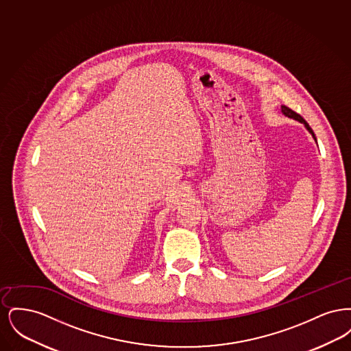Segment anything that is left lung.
Returning a JSON list of instances; mask_svg holds the SVG:
<instances>
[{
    "mask_svg": "<svg viewBox=\"0 0 351 351\" xmlns=\"http://www.w3.org/2000/svg\"><path fill=\"white\" fill-rule=\"evenodd\" d=\"M282 113H283L284 116H287V117L293 118V119H296V121H299L301 123H304L305 125V128L308 129V132L312 134V136L315 138V141H316V135L313 133V130L311 129V126L306 123V121L304 119V118L301 117L300 114H298L296 112H293L292 109H289L288 106H285V105H282Z\"/></svg>",
    "mask_w": 351,
    "mask_h": 351,
    "instance_id": "left-lung-1",
    "label": "left lung"
}]
</instances>
